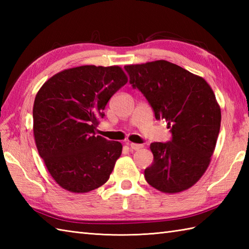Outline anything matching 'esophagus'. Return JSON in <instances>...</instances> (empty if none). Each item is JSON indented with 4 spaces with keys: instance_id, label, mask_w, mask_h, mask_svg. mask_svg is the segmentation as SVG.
<instances>
[{
    "instance_id": "esophagus-1",
    "label": "esophagus",
    "mask_w": 249,
    "mask_h": 249,
    "mask_svg": "<svg viewBox=\"0 0 249 249\" xmlns=\"http://www.w3.org/2000/svg\"><path fill=\"white\" fill-rule=\"evenodd\" d=\"M126 144H127L129 147H130V149L131 150H135V151H137V150H140L141 149V147L142 146H143V145H142V144H137V143H131V142H127V143H126Z\"/></svg>"
}]
</instances>
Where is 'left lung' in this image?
<instances>
[{
  "mask_svg": "<svg viewBox=\"0 0 249 249\" xmlns=\"http://www.w3.org/2000/svg\"><path fill=\"white\" fill-rule=\"evenodd\" d=\"M133 89H139L166 120L171 139L153 142V163L144 170L151 186L174 194L192 187L209 167L218 138L221 113L212 89L203 78L168 61L127 65Z\"/></svg>",
  "mask_w": 249,
  "mask_h": 249,
  "instance_id": "1",
  "label": "left lung"
}]
</instances>
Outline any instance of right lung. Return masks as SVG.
Here are the masks:
<instances>
[{"mask_svg": "<svg viewBox=\"0 0 249 249\" xmlns=\"http://www.w3.org/2000/svg\"><path fill=\"white\" fill-rule=\"evenodd\" d=\"M127 83L119 66H79L45 82L33 107L37 150L51 177L71 193H88L109 179L122 144L96 136L112 95Z\"/></svg>", "mask_w": 249, "mask_h": 249, "instance_id": "right-lung-1", "label": "right lung"}]
</instances>
